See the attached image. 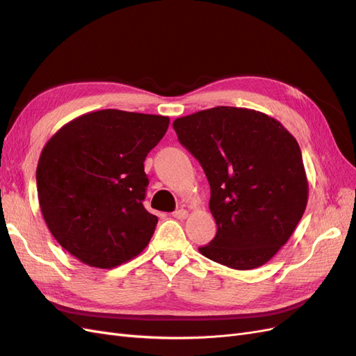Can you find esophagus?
I'll list each match as a JSON object with an SVG mask.
<instances>
[{
    "label": "esophagus",
    "instance_id": "obj_1",
    "mask_svg": "<svg viewBox=\"0 0 356 356\" xmlns=\"http://www.w3.org/2000/svg\"><path fill=\"white\" fill-rule=\"evenodd\" d=\"M188 217V211L186 209H178L174 212V218L177 220H186Z\"/></svg>",
    "mask_w": 356,
    "mask_h": 356
}]
</instances>
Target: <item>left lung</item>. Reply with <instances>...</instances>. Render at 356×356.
Returning <instances> with one entry per match:
<instances>
[{
  "mask_svg": "<svg viewBox=\"0 0 356 356\" xmlns=\"http://www.w3.org/2000/svg\"><path fill=\"white\" fill-rule=\"evenodd\" d=\"M179 143L211 186L217 234L199 252L234 270H251L281 250L307 204L298 143L264 113L215 106L174 122Z\"/></svg>",
  "mask_w": 356,
  "mask_h": 356,
  "instance_id": "1",
  "label": "left lung"
}]
</instances>
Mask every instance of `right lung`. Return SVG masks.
Segmentation results:
<instances>
[{
  "mask_svg": "<svg viewBox=\"0 0 356 356\" xmlns=\"http://www.w3.org/2000/svg\"><path fill=\"white\" fill-rule=\"evenodd\" d=\"M169 117L99 110L63 124L42 148L37 191L53 238L81 263L113 268L141 254L157 217L143 204L147 154Z\"/></svg>",
  "mask_w": 356,
  "mask_h": 356,
  "instance_id": "right-lung-1",
  "label": "right lung"
}]
</instances>
